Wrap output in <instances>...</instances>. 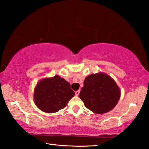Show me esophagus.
I'll return each mask as SVG.
<instances>
[{
	"label": "esophagus",
	"mask_w": 149,
	"mask_h": 149,
	"mask_svg": "<svg viewBox=\"0 0 149 149\" xmlns=\"http://www.w3.org/2000/svg\"><path fill=\"white\" fill-rule=\"evenodd\" d=\"M79 93H80V91H79V90H78V91H76L75 92V95L78 96V95H79Z\"/></svg>",
	"instance_id": "34e87169"
}]
</instances>
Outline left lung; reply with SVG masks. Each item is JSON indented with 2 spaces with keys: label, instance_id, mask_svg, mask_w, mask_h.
<instances>
[{
  "label": "left lung",
  "instance_id": "8db88e82",
  "mask_svg": "<svg viewBox=\"0 0 149 149\" xmlns=\"http://www.w3.org/2000/svg\"><path fill=\"white\" fill-rule=\"evenodd\" d=\"M79 98L88 109L102 114L116 107L120 98V90L112 77L99 72L86 77Z\"/></svg>",
  "mask_w": 149,
  "mask_h": 149
}]
</instances>
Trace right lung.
<instances>
[{
	"instance_id": "1",
	"label": "right lung",
	"mask_w": 149,
	"mask_h": 149,
	"mask_svg": "<svg viewBox=\"0 0 149 149\" xmlns=\"http://www.w3.org/2000/svg\"><path fill=\"white\" fill-rule=\"evenodd\" d=\"M74 95L69 83L56 75L39 81L35 88L33 98L40 110L54 113L66 107Z\"/></svg>"
}]
</instances>
